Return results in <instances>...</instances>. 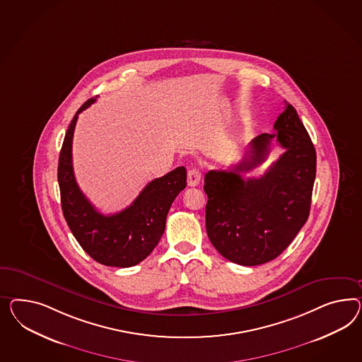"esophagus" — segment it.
I'll return each instance as SVG.
<instances>
[{"mask_svg": "<svg viewBox=\"0 0 362 362\" xmlns=\"http://www.w3.org/2000/svg\"><path fill=\"white\" fill-rule=\"evenodd\" d=\"M200 179H202V174H200V171H199L197 168H191V170H188V177H187V183H188V186H199Z\"/></svg>", "mask_w": 362, "mask_h": 362, "instance_id": "obj_1", "label": "esophagus"}]
</instances>
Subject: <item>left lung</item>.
<instances>
[{"label":"left lung","instance_id":"left-lung-1","mask_svg":"<svg viewBox=\"0 0 362 362\" xmlns=\"http://www.w3.org/2000/svg\"><path fill=\"white\" fill-rule=\"evenodd\" d=\"M273 134L255 137L241 162L204 177L206 233L226 259L257 266L276 258L305 224L316 176V151L295 107L286 103ZM275 137L284 154L259 178L241 173L264 162Z\"/></svg>","mask_w":362,"mask_h":362}]
</instances>
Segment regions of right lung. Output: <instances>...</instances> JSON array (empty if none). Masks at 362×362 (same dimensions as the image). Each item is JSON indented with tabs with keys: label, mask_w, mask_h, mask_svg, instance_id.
<instances>
[{
	"label": "right lung",
	"mask_w": 362,
	"mask_h": 362,
	"mask_svg": "<svg viewBox=\"0 0 362 362\" xmlns=\"http://www.w3.org/2000/svg\"><path fill=\"white\" fill-rule=\"evenodd\" d=\"M96 101H86L69 124L60 150L58 182L63 215L80 246L96 262L130 267L142 262L165 232L167 214L187 186L185 167L151 180L130 206L115 215L100 214L78 188L72 166V138L78 116Z\"/></svg>",
	"instance_id": "obj_1"
}]
</instances>
